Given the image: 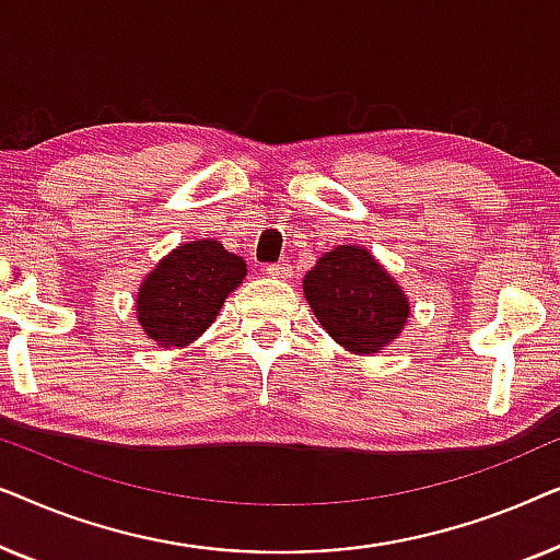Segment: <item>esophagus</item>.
Masks as SVG:
<instances>
[{"mask_svg": "<svg viewBox=\"0 0 560 560\" xmlns=\"http://www.w3.org/2000/svg\"><path fill=\"white\" fill-rule=\"evenodd\" d=\"M265 275H270V278H290V275H293V267L288 262H275L265 267Z\"/></svg>", "mask_w": 560, "mask_h": 560, "instance_id": "esophagus-1", "label": "esophagus"}]
</instances>
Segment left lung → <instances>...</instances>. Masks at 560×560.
Here are the masks:
<instances>
[{
	"label": "left lung",
	"mask_w": 560,
	"mask_h": 560,
	"mask_svg": "<svg viewBox=\"0 0 560 560\" xmlns=\"http://www.w3.org/2000/svg\"><path fill=\"white\" fill-rule=\"evenodd\" d=\"M303 295L326 334L359 357L380 354L410 320L405 290L359 244H339L326 252L305 272Z\"/></svg>",
	"instance_id": "left-lung-1"
}]
</instances>
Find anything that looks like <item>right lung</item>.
Here are the masks:
<instances>
[{
  "instance_id": "1",
  "label": "right lung",
  "mask_w": 560,
  "mask_h": 560,
  "mask_svg": "<svg viewBox=\"0 0 560 560\" xmlns=\"http://www.w3.org/2000/svg\"><path fill=\"white\" fill-rule=\"evenodd\" d=\"M247 278V262L217 240L180 244L144 275L137 324L158 347H188L217 320L226 295Z\"/></svg>"
}]
</instances>
